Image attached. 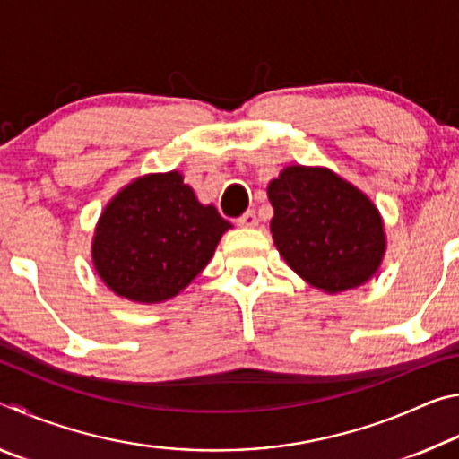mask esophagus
Wrapping results in <instances>:
<instances>
[{
	"label": "esophagus",
	"mask_w": 459,
	"mask_h": 459,
	"mask_svg": "<svg viewBox=\"0 0 459 459\" xmlns=\"http://www.w3.org/2000/svg\"><path fill=\"white\" fill-rule=\"evenodd\" d=\"M257 214H255L253 211H247L243 216H240V219L237 221V224L238 227H243V229H253V227H257Z\"/></svg>",
	"instance_id": "obj_1"
}]
</instances>
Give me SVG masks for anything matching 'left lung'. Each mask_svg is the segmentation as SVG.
<instances>
[{
    "instance_id": "1",
    "label": "left lung",
    "mask_w": 459,
    "mask_h": 459,
    "mask_svg": "<svg viewBox=\"0 0 459 459\" xmlns=\"http://www.w3.org/2000/svg\"><path fill=\"white\" fill-rule=\"evenodd\" d=\"M277 251L325 293L356 290L386 253L385 222L367 194L324 166H287L267 186Z\"/></svg>"
}]
</instances>
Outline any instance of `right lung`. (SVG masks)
I'll use <instances>...</instances> for the list:
<instances>
[{
    "label": "right lung",
    "mask_w": 459,
    "mask_h": 459,
    "mask_svg": "<svg viewBox=\"0 0 459 459\" xmlns=\"http://www.w3.org/2000/svg\"><path fill=\"white\" fill-rule=\"evenodd\" d=\"M230 227L212 204H202L178 169L145 174L123 186L100 212L92 265L113 293L161 304L208 265Z\"/></svg>",
    "instance_id": "1"
}]
</instances>
